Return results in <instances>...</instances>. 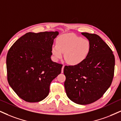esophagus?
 I'll list each match as a JSON object with an SVG mask.
<instances>
[{
	"label": "esophagus",
	"instance_id": "obj_1",
	"mask_svg": "<svg viewBox=\"0 0 121 121\" xmlns=\"http://www.w3.org/2000/svg\"><path fill=\"white\" fill-rule=\"evenodd\" d=\"M64 67H65V65H63V66H62V71H61V72L62 73H63Z\"/></svg>",
	"mask_w": 121,
	"mask_h": 121
}]
</instances>
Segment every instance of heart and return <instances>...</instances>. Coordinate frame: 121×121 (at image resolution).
I'll use <instances>...</instances> for the list:
<instances>
[{
    "mask_svg": "<svg viewBox=\"0 0 121 121\" xmlns=\"http://www.w3.org/2000/svg\"><path fill=\"white\" fill-rule=\"evenodd\" d=\"M90 43L87 39L73 34H64L56 39V45L52 47V53L56 60L65 59L70 65H76L83 62L90 53Z\"/></svg>",
    "mask_w": 121,
    "mask_h": 121,
    "instance_id": "heart-1",
    "label": "heart"
}]
</instances>
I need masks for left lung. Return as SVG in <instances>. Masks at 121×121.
<instances>
[{
    "label": "left lung",
    "mask_w": 121,
    "mask_h": 121,
    "mask_svg": "<svg viewBox=\"0 0 121 121\" xmlns=\"http://www.w3.org/2000/svg\"><path fill=\"white\" fill-rule=\"evenodd\" d=\"M90 43V53L81 64L65 65V87L68 98L81 105L102 97L114 76L115 58L112 50L98 35L82 32Z\"/></svg>",
    "instance_id": "1"
}]
</instances>
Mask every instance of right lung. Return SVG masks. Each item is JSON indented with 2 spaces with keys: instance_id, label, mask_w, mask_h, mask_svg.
Returning <instances> with one entry per match:
<instances>
[{
  "instance_id": "1",
  "label": "right lung",
  "mask_w": 121,
  "mask_h": 121,
  "mask_svg": "<svg viewBox=\"0 0 121 121\" xmlns=\"http://www.w3.org/2000/svg\"><path fill=\"white\" fill-rule=\"evenodd\" d=\"M58 31L28 32L10 47L7 56V79L18 96L30 103L48 95L49 87L62 70L52 60V47Z\"/></svg>"
}]
</instances>
